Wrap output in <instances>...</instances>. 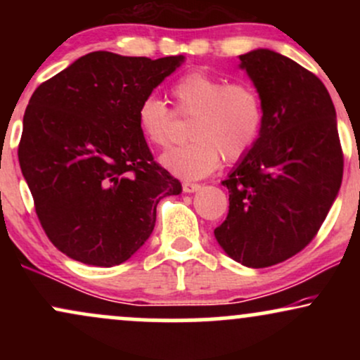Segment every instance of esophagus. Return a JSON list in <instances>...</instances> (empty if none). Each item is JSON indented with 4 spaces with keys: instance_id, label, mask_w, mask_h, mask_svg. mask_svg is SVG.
<instances>
[{
    "instance_id": "obj_1",
    "label": "esophagus",
    "mask_w": 360,
    "mask_h": 360,
    "mask_svg": "<svg viewBox=\"0 0 360 360\" xmlns=\"http://www.w3.org/2000/svg\"><path fill=\"white\" fill-rule=\"evenodd\" d=\"M201 186L200 184H194V183H184L183 184V191L184 193H196L200 191Z\"/></svg>"
}]
</instances>
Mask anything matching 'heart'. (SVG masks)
<instances>
[{
	"label": "heart",
	"instance_id": "heart-1",
	"mask_svg": "<svg viewBox=\"0 0 360 360\" xmlns=\"http://www.w3.org/2000/svg\"><path fill=\"white\" fill-rule=\"evenodd\" d=\"M176 110L193 115L186 146L172 147L160 155V164L181 179L208 176L220 159L238 160L259 140L264 108L259 93L247 82H226L220 76L194 69L171 86ZM140 131L157 147L171 140L172 111L160 98L147 96L137 110Z\"/></svg>",
	"mask_w": 360,
	"mask_h": 360
}]
</instances>
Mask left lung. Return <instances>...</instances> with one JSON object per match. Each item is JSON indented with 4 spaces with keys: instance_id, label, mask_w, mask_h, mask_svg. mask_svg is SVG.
I'll list each match as a JSON object with an SVG mask.
<instances>
[{
    "instance_id": "obj_1",
    "label": "left lung",
    "mask_w": 360,
    "mask_h": 360,
    "mask_svg": "<svg viewBox=\"0 0 360 360\" xmlns=\"http://www.w3.org/2000/svg\"><path fill=\"white\" fill-rule=\"evenodd\" d=\"M238 59L262 101L264 123L221 181L230 210L214 238L235 262L260 269L313 240L340 189L344 157L335 106L315 74L269 49Z\"/></svg>"
}]
</instances>
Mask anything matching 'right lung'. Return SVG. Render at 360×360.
I'll return each instance as SVG.
<instances>
[{
  "label": "right lung",
  "instance_id": "obj_1",
  "mask_svg": "<svg viewBox=\"0 0 360 360\" xmlns=\"http://www.w3.org/2000/svg\"><path fill=\"white\" fill-rule=\"evenodd\" d=\"M184 60L91 52L32 94L20 167L45 233L68 257L125 262L150 237L159 201L183 191L154 162L137 110Z\"/></svg>",
  "mask_w": 360,
  "mask_h": 360
}]
</instances>
